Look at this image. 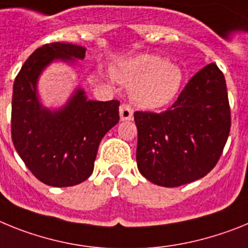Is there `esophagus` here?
Returning <instances> with one entry per match:
<instances>
[{"label":"esophagus","instance_id":"esophagus-1","mask_svg":"<svg viewBox=\"0 0 248 248\" xmlns=\"http://www.w3.org/2000/svg\"><path fill=\"white\" fill-rule=\"evenodd\" d=\"M120 116L122 121H130L133 118V109L128 105L124 103L120 106Z\"/></svg>","mask_w":248,"mask_h":248}]
</instances>
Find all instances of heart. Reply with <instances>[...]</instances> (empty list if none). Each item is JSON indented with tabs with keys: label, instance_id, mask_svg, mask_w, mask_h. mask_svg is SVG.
I'll use <instances>...</instances> for the list:
<instances>
[{
	"label": "heart",
	"instance_id": "obj_1",
	"mask_svg": "<svg viewBox=\"0 0 248 248\" xmlns=\"http://www.w3.org/2000/svg\"><path fill=\"white\" fill-rule=\"evenodd\" d=\"M116 78L131 86L130 97L142 108H158L176 97L184 73L177 64L156 55H139L118 63Z\"/></svg>",
	"mask_w": 248,
	"mask_h": 248
}]
</instances>
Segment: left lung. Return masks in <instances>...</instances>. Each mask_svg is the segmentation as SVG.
I'll return each mask as SVG.
<instances>
[{
    "label": "left lung",
    "instance_id": "1",
    "mask_svg": "<svg viewBox=\"0 0 248 248\" xmlns=\"http://www.w3.org/2000/svg\"><path fill=\"white\" fill-rule=\"evenodd\" d=\"M139 171L152 184L177 187L204 177L222 155L231 127L223 73L210 63L169 109L133 113Z\"/></svg>",
    "mask_w": 248,
    "mask_h": 248
}]
</instances>
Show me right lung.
I'll list each match as a JSON object with an SVG mask.
<instances>
[{
  "label": "right lung",
  "instance_id": "obj_1",
  "mask_svg": "<svg viewBox=\"0 0 248 248\" xmlns=\"http://www.w3.org/2000/svg\"><path fill=\"white\" fill-rule=\"evenodd\" d=\"M86 48L53 42L38 47L16 76L11 135L17 154L36 178L53 187L75 186L91 176L102 137L120 121V101L87 100L78 88L62 108L41 105L37 79L55 60L85 59Z\"/></svg>",
  "mask_w": 248,
  "mask_h": 248
}]
</instances>
